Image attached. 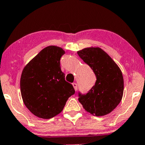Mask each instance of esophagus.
Listing matches in <instances>:
<instances>
[{
	"label": "esophagus",
	"instance_id": "1",
	"mask_svg": "<svg viewBox=\"0 0 145 145\" xmlns=\"http://www.w3.org/2000/svg\"><path fill=\"white\" fill-rule=\"evenodd\" d=\"M72 85H73V86H74L75 91H77V89H78V85H77V84H76V83H73Z\"/></svg>",
	"mask_w": 145,
	"mask_h": 145
}]
</instances>
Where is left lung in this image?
Here are the masks:
<instances>
[{
  "label": "left lung",
  "mask_w": 145,
  "mask_h": 145,
  "mask_svg": "<svg viewBox=\"0 0 145 145\" xmlns=\"http://www.w3.org/2000/svg\"><path fill=\"white\" fill-rule=\"evenodd\" d=\"M78 54L93 69L97 78L87 93H78V100L93 115L109 114L121 102L123 94V78L120 68L99 48H84Z\"/></svg>",
  "instance_id": "8db88e82"
}]
</instances>
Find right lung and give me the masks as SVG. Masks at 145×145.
I'll return each instance as SVG.
<instances>
[{
    "label": "right lung",
    "instance_id": "add662e5",
    "mask_svg": "<svg viewBox=\"0 0 145 145\" xmlns=\"http://www.w3.org/2000/svg\"><path fill=\"white\" fill-rule=\"evenodd\" d=\"M61 48L43 49L25 66L20 78V91L25 106L34 115L51 119L63 110L68 98L75 93L72 84L65 80L60 60Z\"/></svg>",
    "mask_w": 145,
    "mask_h": 145
}]
</instances>
